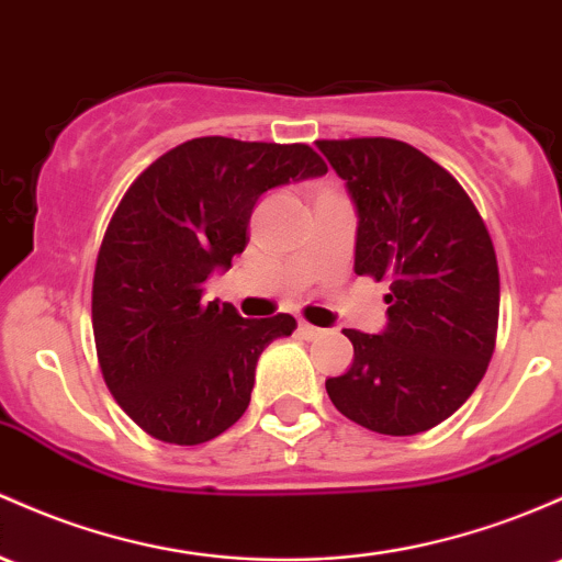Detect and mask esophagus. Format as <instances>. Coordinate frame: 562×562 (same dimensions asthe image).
<instances>
[{
	"instance_id": "1",
	"label": "esophagus",
	"mask_w": 562,
	"mask_h": 562,
	"mask_svg": "<svg viewBox=\"0 0 562 562\" xmlns=\"http://www.w3.org/2000/svg\"><path fill=\"white\" fill-rule=\"evenodd\" d=\"M299 333L304 338H317V336H323V328H317V325H310V323H304V319H299Z\"/></svg>"
}]
</instances>
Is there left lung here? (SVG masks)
<instances>
[{
  "mask_svg": "<svg viewBox=\"0 0 562 562\" xmlns=\"http://www.w3.org/2000/svg\"><path fill=\"white\" fill-rule=\"evenodd\" d=\"M317 149L355 205V274L390 280L384 330H344L355 360L325 390L360 427L418 435L453 416L491 362V234L451 172L403 140H317Z\"/></svg>",
  "mask_w": 562,
  "mask_h": 562,
  "instance_id": "obj_1",
  "label": "left lung"
}]
</instances>
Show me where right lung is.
I'll return each mask as SVG.
<instances>
[{"label": "right lung", "mask_w": 562, "mask_h": 562, "mask_svg": "<svg viewBox=\"0 0 562 562\" xmlns=\"http://www.w3.org/2000/svg\"><path fill=\"white\" fill-rule=\"evenodd\" d=\"M325 172L304 144L213 135L162 154L122 196L92 277V333L106 386L151 437L200 446L248 411L258 357L295 319L243 317L205 301V282L245 250L263 191Z\"/></svg>", "instance_id": "1"}]
</instances>
